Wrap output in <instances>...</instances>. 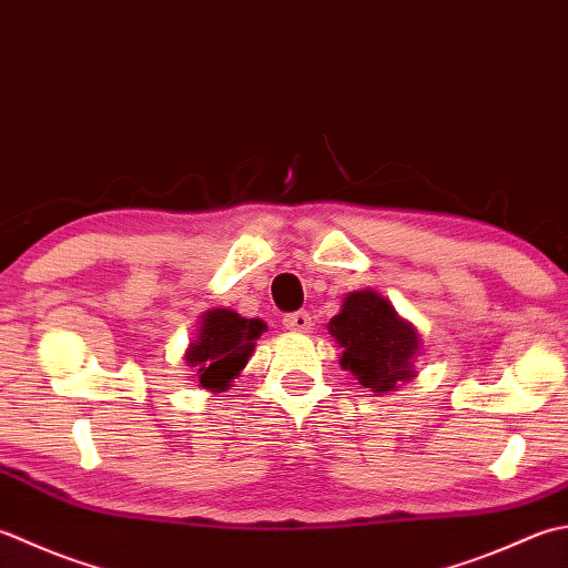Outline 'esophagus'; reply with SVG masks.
<instances>
[{
  "instance_id": "34e87169",
  "label": "esophagus",
  "mask_w": 568,
  "mask_h": 568,
  "mask_svg": "<svg viewBox=\"0 0 568 568\" xmlns=\"http://www.w3.org/2000/svg\"><path fill=\"white\" fill-rule=\"evenodd\" d=\"M283 325L293 332H307L310 327H313V317H310L305 310H297V313H291L283 317Z\"/></svg>"
}]
</instances>
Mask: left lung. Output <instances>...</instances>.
<instances>
[{"mask_svg":"<svg viewBox=\"0 0 568 568\" xmlns=\"http://www.w3.org/2000/svg\"><path fill=\"white\" fill-rule=\"evenodd\" d=\"M327 329L342 347V369L352 372L354 379L372 392H394L416 376L418 332L376 291L349 293Z\"/></svg>","mask_w":568,"mask_h":568,"instance_id":"left-lung-1","label":"left lung"}]
</instances>
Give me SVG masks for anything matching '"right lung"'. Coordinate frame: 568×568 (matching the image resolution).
Wrapping results in <instances>:
<instances>
[{
    "label": "right lung",
    "instance_id": "right-lung-1",
    "mask_svg": "<svg viewBox=\"0 0 568 568\" xmlns=\"http://www.w3.org/2000/svg\"><path fill=\"white\" fill-rule=\"evenodd\" d=\"M265 329L263 320L241 317L231 310H209L199 322L196 339L189 344L184 362L194 366L199 386L209 392H224L233 376L248 364L255 339Z\"/></svg>",
    "mask_w": 568,
    "mask_h": 568
}]
</instances>
